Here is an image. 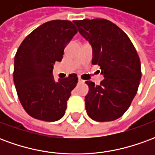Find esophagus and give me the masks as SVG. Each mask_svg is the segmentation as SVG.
Returning <instances> with one entry per match:
<instances>
[{"instance_id": "esophagus-1", "label": "esophagus", "mask_w": 155, "mask_h": 155, "mask_svg": "<svg viewBox=\"0 0 155 155\" xmlns=\"http://www.w3.org/2000/svg\"><path fill=\"white\" fill-rule=\"evenodd\" d=\"M78 82H79L80 84H82V83H84V80H82L81 78H79V79H78Z\"/></svg>"}]
</instances>
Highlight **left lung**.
Here are the masks:
<instances>
[{
    "label": "left lung",
    "mask_w": 155,
    "mask_h": 155,
    "mask_svg": "<svg viewBox=\"0 0 155 155\" xmlns=\"http://www.w3.org/2000/svg\"><path fill=\"white\" fill-rule=\"evenodd\" d=\"M74 23L91 43L92 64L101 67L104 78L99 85L85 81L87 114L98 122L117 120L126 112L138 91L141 79L138 53L128 35L108 20L84 19Z\"/></svg>",
    "instance_id": "8db88e82"
}]
</instances>
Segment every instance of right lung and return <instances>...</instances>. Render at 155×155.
<instances>
[{
    "label": "right lung",
    "instance_id": "right-lung-1",
    "mask_svg": "<svg viewBox=\"0 0 155 155\" xmlns=\"http://www.w3.org/2000/svg\"><path fill=\"white\" fill-rule=\"evenodd\" d=\"M76 33L70 21L45 22L30 33L16 51L13 80L17 95L26 113L36 120L53 122L64 116L77 74L55 81L52 71Z\"/></svg>",
    "mask_w": 155,
    "mask_h": 155
}]
</instances>
